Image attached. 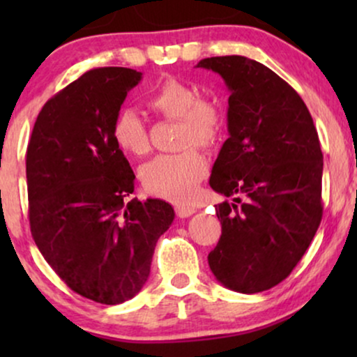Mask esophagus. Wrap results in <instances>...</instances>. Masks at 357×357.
<instances>
[{"mask_svg": "<svg viewBox=\"0 0 357 357\" xmlns=\"http://www.w3.org/2000/svg\"><path fill=\"white\" fill-rule=\"evenodd\" d=\"M175 213H177L178 218H190L192 214L197 213V208L190 206V204H177L175 206Z\"/></svg>", "mask_w": 357, "mask_h": 357, "instance_id": "obj_1", "label": "esophagus"}]
</instances>
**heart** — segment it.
<instances>
[{"label":"heart","mask_w":357,"mask_h":357,"mask_svg":"<svg viewBox=\"0 0 357 357\" xmlns=\"http://www.w3.org/2000/svg\"><path fill=\"white\" fill-rule=\"evenodd\" d=\"M148 105L155 114L169 120H180L177 154L154 158L141 169V182L151 195L187 202L197 185L208 174V160L197 144L211 148L219 141L224 128V114L216 102L199 97L197 87L169 77L160 82L148 97ZM112 138L120 151L133 158H143L149 151L148 128L135 110H121L112 126Z\"/></svg>","instance_id":"b5f03b06"}]
</instances>
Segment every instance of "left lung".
<instances>
[{
    "mask_svg": "<svg viewBox=\"0 0 357 357\" xmlns=\"http://www.w3.org/2000/svg\"><path fill=\"white\" fill-rule=\"evenodd\" d=\"M229 92L227 131L209 185L234 203L216 204L222 234L208 255L216 280L242 294L280 284L321 221L324 154L301 96L247 56L204 58Z\"/></svg>",
    "mask_w": 357,
    "mask_h": 357,
    "instance_id": "obj_1",
    "label": "left lung"
}]
</instances>
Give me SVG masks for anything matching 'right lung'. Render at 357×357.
<instances>
[{
    "mask_svg": "<svg viewBox=\"0 0 357 357\" xmlns=\"http://www.w3.org/2000/svg\"><path fill=\"white\" fill-rule=\"evenodd\" d=\"M143 73L97 68L43 105L27 146L29 221L53 271L87 299L116 305L143 289L158 238L174 222L164 199H123L135 174L112 138Z\"/></svg>",
    "mask_w": 357,
    "mask_h": 357,
    "instance_id": "obj_1",
    "label": "right lung"
}]
</instances>
